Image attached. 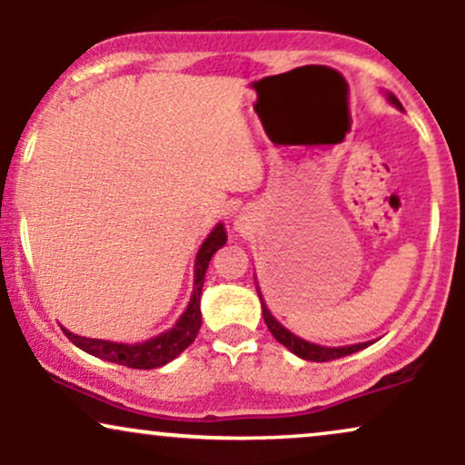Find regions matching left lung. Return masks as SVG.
I'll return each instance as SVG.
<instances>
[{
    "label": "left lung",
    "mask_w": 465,
    "mask_h": 465,
    "mask_svg": "<svg viewBox=\"0 0 465 465\" xmlns=\"http://www.w3.org/2000/svg\"><path fill=\"white\" fill-rule=\"evenodd\" d=\"M389 103L393 106H398V109H402V104H400V100L396 95L389 94L387 95ZM258 295H260V288H258ZM260 302H262V314H264V323L269 325L271 334L275 336L277 341H280L284 348H288L292 351V354H297L300 359H306V361H314V362H325V361H334V359H343V356L348 354H354V351H359L362 348H367L370 343H359V345H345V348H322V345H314V343H308V341L300 339V336H295L292 332H288L282 323L275 322L273 314L269 312V308L264 306V300L262 295H260Z\"/></svg>",
    "instance_id": "8db88e82"
}]
</instances>
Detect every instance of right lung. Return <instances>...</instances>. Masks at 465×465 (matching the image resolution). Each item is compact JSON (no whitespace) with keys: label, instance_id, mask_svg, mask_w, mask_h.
<instances>
[{"label":"right lung","instance_id":"right-lung-1","mask_svg":"<svg viewBox=\"0 0 465 465\" xmlns=\"http://www.w3.org/2000/svg\"><path fill=\"white\" fill-rule=\"evenodd\" d=\"M227 242V232L225 227L218 223L212 229V233L207 236L205 242L201 244L199 253H196V264H194V291H192V300L185 308V312L181 314L179 322L168 330V332L154 336L151 341H143V343L126 345V343H114V341H103V339H84V336L72 334L69 330L63 328V332L74 345L80 350H84L87 354L98 356L109 362H117V365L133 367V370H154V367H162L165 362L183 351L192 341L196 339L201 328V291L203 282H205V271L210 266L212 255L216 253L223 244Z\"/></svg>","mask_w":465,"mask_h":465}]
</instances>
